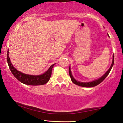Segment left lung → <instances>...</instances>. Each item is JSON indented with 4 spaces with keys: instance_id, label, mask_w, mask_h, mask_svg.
<instances>
[{
    "instance_id": "8db88e82",
    "label": "left lung",
    "mask_w": 123,
    "mask_h": 123,
    "mask_svg": "<svg viewBox=\"0 0 123 123\" xmlns=\"http://www.w3.org/2000/svg\"><path fill=\"white\" fill-rule=\"evenodd\" d=\"M113 64H114V55H113V59H112V63L111 66L110 68L108 69V70L105 72V74H104L102 76L100 77V78L98 79L93 80V81H90V82H80V81H79L78 80H76L75 78H74V76L72 75V72H71L70 67L69 68V76H70L71 79L72 80V81L75 84L78 85V86H81V87H95V86H98V84H99L100 83L102 82L103 80L106 78V77L108 75L109 73L110 72L113 66Z\"/></svg>"
}]
</instances>
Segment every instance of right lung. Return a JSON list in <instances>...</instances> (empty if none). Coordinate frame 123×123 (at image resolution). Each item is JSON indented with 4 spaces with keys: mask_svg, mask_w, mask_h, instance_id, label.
<instances>
[{
    "mask_svg": "<svg viewBox=\"0 0 123 123\" xmlns=\"http://www.w3.org/2000/svg\"><path fill=\"white\" fill-rule=\"evenodd\" d=\"M7 60L9 68L15 78L21 83L25 84L30 85V86H40V85L46 84L49 80L51 74H52V68L55 64H54L50 66L48 70L42 75H31L22 73L15 68L11 62L10 57H9L8 51H7Z\"/></svg>",
    "mask_w": 123,
    "mask_h": 123,
    "instance_id": "obj_1",
    "label": "right lung"
}]
</instances>
